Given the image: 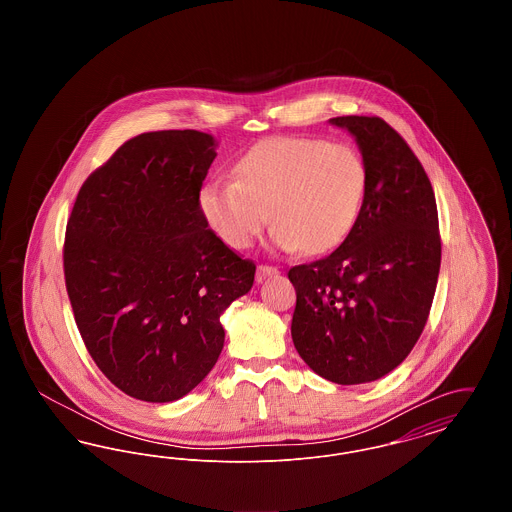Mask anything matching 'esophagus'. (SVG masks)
<instances>
[{"mask_svg":"<svg viewBox=\"0 0 512 512\" xmlns=\"http://www.w3.org/2000/svg\"><path fill=\"white\" fill-rule=\"evenodd\" d=\"M274 274H278V268L268 267V265H259V267H257V282L261 284V282L267 280L268 276H274Z\"/></svg>","mask_w":512,"mask_h":512,"instance_id":"34e87169","label":"esophagus"}]
</instances>
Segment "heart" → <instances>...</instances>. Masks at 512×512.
Segmentation results:
<instances>
[{
	"label": "heart",
	"instance_id": "1",
	"mask_svg": "<svg viewBox=\"0 0 512 512\" xmlns=\"http://www.w3.org/2000/svg\"><path fill=\"white\" fill-rule=\"evenodd\" d=\"M236 182L213 180L199 209L220 240L247 249L267 224L284 251H332L355 228L368 186L363 155L347 144L276 136L249 147L234 165Z\"/></svg>",
	"mask_w": 512,
	"mask_h": 512
}]
</instances>
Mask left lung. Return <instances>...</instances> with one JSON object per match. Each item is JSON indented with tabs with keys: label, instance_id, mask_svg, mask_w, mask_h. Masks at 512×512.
I'll return each instance as SVG.
<instances>
[{
	"label": "left lung",
	"instance_id": "obj_1",
	"mask_svg": "<svg viewBox=\"0 0 512 512\" xmlns=\"http://www.w3.org/2000/svg\"><path fill=\"white\" fill-rule=\"evenodd\" d=\"M365 159L368 186L343 244L290 268L292 340L318 376L355 386L401 365L430 315L441 263L432 184L407 142L380 117H336Z\"/></svg>",
	"mask_w": 512,
	"mask_h": 512
}]
</instances>
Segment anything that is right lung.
<instances>
[{"mask_svg": "<svg viewBox=\"0 0 512 512\" xmlns=\"http://www.w3.org/2000/svg\"><path fill=\"white\" fill-rule=\"evenodd\" d=\"M215 157L217 140L199 130L140 134L88 176L67 224L80 336L99 370L140 401L194 390L222 351V313L255 280V265L199 209Z\"/></svg>", "mask_w": 512, "mask_h": 512, "instance_id": "right-lung-1", "label": "right lung"}]
</instances>
